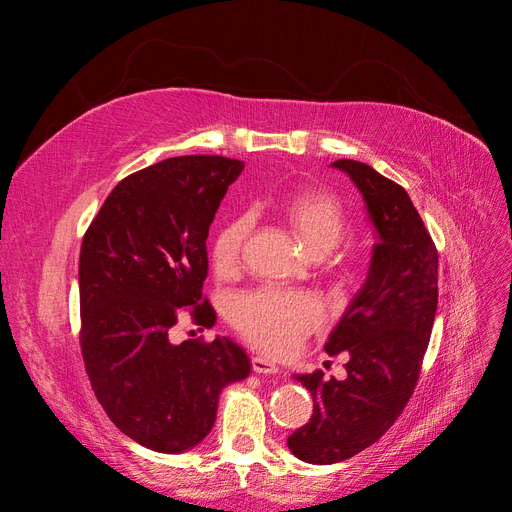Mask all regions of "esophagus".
Returning <instances> with one entry per match:
<instances>
[{
	"label": "esophagus",
	"instance_id": "34e87169",
	"mask_svg": "<svg viewBox=\"0 0 512 512\" xmlns=\"http://www.w3.org/2000/svg\"><path fill=\"white\" fill-rule=\"evenodd\" d=\"M252 369L256 371V374H262V376H273L280 371V367H277L271 359H265V356H254Z\"/></svg>",
	"mask_w": 512,
	"mask_h": 512
}]
</instances>
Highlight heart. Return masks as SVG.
Returning a JSON list of instances; mask_svg holds the SVG:
<instances>
[{"instance_id":"heart-1","label":"heart","mask_w":512,"mask_h":512,"mask_svg":"<svg viewBox=\"0 0 512 512\" xmlns=\"http://www.w3.org/2000/svg\"><path fill=\"white\" fill-rule=\"evenodd\" d=\"M284 215L309 254H329L344 232V213L337 200L324 192L292 196L284 207ZM247 232L250 218L245 215L220 228L211 250L215 269L230 273L239 265ZM230 320L256 348L271 354H288L322 322V305L312 292L258 288L239 294L230 307Z\"/></svg>"}]
</instances>
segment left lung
Returning a JSON list of instances; mask_svg holds the SVG:
<instances>
[{"label":"left lung","mask_w":512,"mask_h":512,"mask_svg":"<svg viewBox=\"0 0 512 512\" xmlns=\"http://www.w3.org/2000/svg\"><path fill=\"white\" fill-rule=\"evenodd\" d=\"M361 192L374 226L365 282L324 350L348 352L346 380L297 374L314 397L309 423L288 438L294 457L329 466L382 438L414 391L438 309V252L408 192L356 160L331 164Z\"/></svg>","instance_id":"1"}]
</instances>
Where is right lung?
<instances>
[{
    "label": "right lung",
    "instance_id": "obj_1",
    "mask_svg": "<svg viewBox=\"0 0 512 512\" xmlns=\"http://www.w3.org/2000/svg\"><path fill=\"white\" fill-rule=\"evenodd\" d=\"M243 162L168 158L123 179L85 232L79 260L81 350L100 406L119 431L156 453L203 442L220 393L250 376L232 339L173 344L181 307L211 329L203 301L209 226Z\"/></svg>",
    "mask_w": 512,
    "mask_h": 512
}]
</instances>
